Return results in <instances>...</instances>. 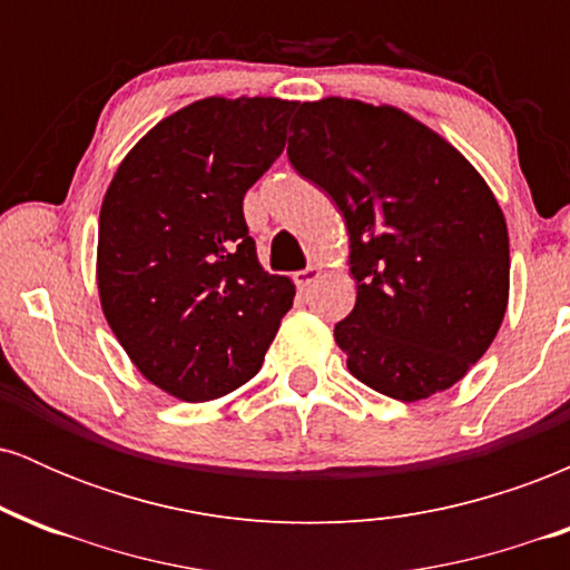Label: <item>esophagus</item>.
I'll list each match as a JSON object with an SVG mask.
<instances>
[{"label": "esophagus", "mask_w": 570, "mask_h": 570, "mask_svg": "<svg viewBox=\"0 0 570 570\" xmlns=\"http://www.w3.org/2000/svg\"><path fill=\"white\" fill-rule=\"evenodd\" d=\"M318 276H322V267H305V271H297L294 273V284L299 286V289H307L311 284H316Z\"/></svg>", "instance_id": "1"}]
</instances>
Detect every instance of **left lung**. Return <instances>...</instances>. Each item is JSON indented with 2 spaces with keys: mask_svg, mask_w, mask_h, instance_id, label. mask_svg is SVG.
<instances>
[{
  "mask_svg": "<svg viewBox=\"0 0 570 570\" xmlns=\"http://www.w3.org/2000/svg\"><path fill=\"white\" fill-rule=\"evenodd\" d=\"M289 160L337 203L356 305L335 324L348 370L421 402L455 385L499 335L509 233L493 189L444 136L391 104H297Z\"/></svg>",
  "mask_w": 570,
  "mask_h": 570,
  "instance_id": "8db88e82",
  "label": "left lung"
}]
</instances>
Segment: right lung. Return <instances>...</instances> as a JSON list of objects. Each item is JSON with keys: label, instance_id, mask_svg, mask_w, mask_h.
Segmentation results:
<instances>
[{"label": "right lung", "instance_id": "obj_1", "mask_svg": "<svg viewBox=\"0 0 570 570\" xmlns=\"http://www.w3.org/2000/svg\"><path fill=\"white\" fill-rule=\"evenodd\" d=\"M294 101L208 96L163 117L122 158L98 214L101 311L134 367L181 402L252 381L294 284L271 276L244 195L284 153Z\"/></svg>", "mask_w": 570, "mask_h": 570}]
</instances>
